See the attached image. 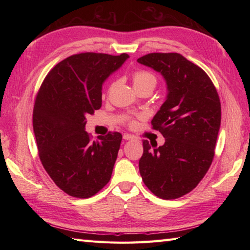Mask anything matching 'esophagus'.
<instances>
[{
  "label": "esophagus",
  "instance_id": "esophagus-1",
  "mask_svg": "<svg viewBox=\"0 0 250 250\" xmlns=\"http://www.w3.org/2000/svg\"><path fill=\"white\" fill-rule=\"evenodd\" d=\"M134 139V136L133 135H131V134H124V140H125V141H131V140H133Z\"/></svg>",
  "mask_w": 250,
  "mask_h": 250
}]
</instances>
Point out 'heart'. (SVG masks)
I'll list each match as a JSON object with an SVG mask.
<instances>
[{"label": "heart", "mask_w": 250, "mask_h": 250, "mask_svg": "<svg viewBox=\"0 0 250 250\" xmlns=\"http://www.w3.org/2000/svg\"><path fill=\"white\" fill-rule=\"evenodd\" d=\"M133 83H134V86H136V84H143V83H151L155 86L156 77L149 72L139 71L133 75Z\"/></svg>", "instance_id": "obj_1"}]
</instances>
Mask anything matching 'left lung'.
I'll use <instances>...</instances> for the list:
<instances>
[{
  "instance_id": "left-lung-1",
  "label": "left lung",
  "mask_w": 250,
  "mask_h": 250,
  "mask_svg": "<svg viewBox=\"0 0 250 250\" xmlns=\"http://www.w3.org/2000/svg\"><path fill=\"white\" fill-rule=\"evenodd\" d=\"M137 62L160 73L167 91L151 120L166 142L159 147L157 143L143 142L141 176L158 198L177 199L198 186L213 161L220 100L207 74L180 54L155 52Z\"/></svg>"
}]
</instances>
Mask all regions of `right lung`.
<instances>
[{"instance_id": "add662e5", "label": "right lung", "mask_w": 250, "mask_h": 250, "mask_svg": "<svg viewBox=\"0 0 250 250\" xmlns=\"http://www.w3.org/2000/svg\"><path fill=\"white\" fill-rule=\"evenodd\" d=\"M128 58L94 52L68 57L47 74L36 95L33 130L42 164L74 198H90L111 177L122 135L91 141L86 116L100 109L102 84Z\"/></svg>"}]
</instances>
